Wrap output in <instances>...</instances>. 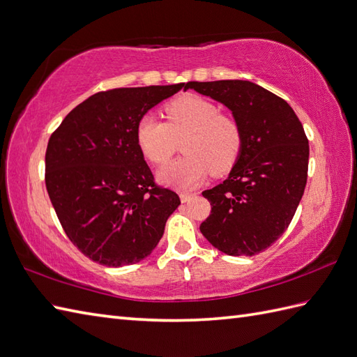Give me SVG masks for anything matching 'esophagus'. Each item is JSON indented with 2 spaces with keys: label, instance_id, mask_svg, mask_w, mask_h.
Listing matches in <instances>:
<instances>
[{
  "label": "esophagus",
  "instance_id": "1",
  "mask_svg": "<svg viewBox=\"0 0 357 357\" xmlns=\"http://www.w3.org/2000/svg\"><path fill=\"white\" fill-rule=\"evenodd\" d=\"M196 196V193H181V202H190Z\"/></svg>",
  "mask_w": 357,
  "mask_h": 357
}]
</instances>
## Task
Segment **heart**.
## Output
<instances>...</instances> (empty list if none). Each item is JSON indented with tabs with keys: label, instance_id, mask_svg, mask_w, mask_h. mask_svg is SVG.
I'll return each mask as SVG.
<instances>
[{
	"label": "heart",
	"instance_id": "1",
	"mask_svg": "<svg viewBox=\"0 0 357 357\" xmlns=\"http://www.w3.org/2000/svg\"><path fill=\"white\" fill-rule=\"evenodd\" d=\"M167 123L144 115L137 126V141L149 161L167 162L182 141L185 155L162 167L158 178L165 185L190 190L201 184L210 170L233 167L243 144L240 123L219 112L213 102L184 96L165 107Z\"/></svg>",
	"mask_w": 357,
	"mask_h": 357
}]
</instances>
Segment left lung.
Returning <instances> with one entry per match:
<instances>
[{
    "mask_svg": "<svg viewBox=\"0 0 357 357\" xmlns=\"http://www.w3.org/2000/svg\"><path fill=\"white\" fill-rule=\"evenodd\" d=\"M225 105L240 123L243 144L229 176L202 192L211 214L201 233L228 255H255L287 229L309 169V139L283 98L250 80L188 82L185 89Z\"/></svg>",
    "mask_w": 357,
    "mask_h": 357,
    "instance_id": "left-lung-1",
    "label": "left lung"
}]
</instances>
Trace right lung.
<instances>
[{"label":"right lung","mask_w":357,"mask_h":357,"mask_svg":"<svg viewBox=\"0 0 357 357\" xmlns=\"http://www.w3.org/2000/svg\"><path fill=\"white\" fill-rule=\"evenodd\" d=\"M185 84L117 88L86 98L48 139L45 185L65 234L103 266L155 250L181 201L155 184L137 141L144 114Z\"/></svg>","instance_id":"obj_1"}]
</instances>
